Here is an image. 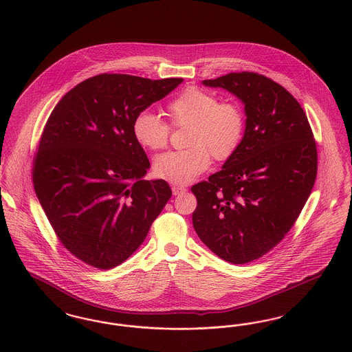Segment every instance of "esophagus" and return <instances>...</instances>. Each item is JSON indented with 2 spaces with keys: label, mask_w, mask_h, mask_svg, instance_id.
<instances>
[{
  "label": "esophagus",
  "mask_w": 352,
  "mask_h": 352,
  "mask_svg": "<svg viewBox=\"0 0 352 352\" xmlns=\"http://www.w3.org/2000/svg\"><path fill=\"white\" fill-rule=\"evenodd\" d=\"M186 187L184 186H173L171 187V191H173V195H179V194H184L186 192Z\"/></svg>",
  "instance_id": "1"
}]
</instances>
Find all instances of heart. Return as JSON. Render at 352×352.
Listing matches in <instances>:
<instances>
[{"label":"heart","mask_w":352,"mask_h":352,"mask_svg":"<svg viewBox=\"0 0 352 352\" xmlns=\"http://www.w3.org/2000/svg\"><path fill=\"white\" fill-rule=\"evenodd\" d=\"M173 126H188L186 151H168L155 157L154 175L174 184H190L210 164L227 161L243 142L245 115L234 100L218 96L199 87H187L166 107ZM132 133L140 146L160 151L168 145L170 126L149 109L140 111L132 122Z\"/></svg>","instance_id":"obj_1"}]
</instances>
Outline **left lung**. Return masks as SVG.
Listing matches in <instances>:
<instances>
[{"label": "left lung", "instance_id": "8db88e82", "mask_svg": "<svg viewBox=\"0 0 352 352\" xmlns=\"http://www.w3.org/2000/svg\"><path fill=\"white\" fill-rule=\"evenodd\" d=\"M203 84L236 95L247 121L223 168L191 187L192 224L220 258L247 264L272 251L300 217L317 178V144L300 102L267 76L241 71Z\"/></svg>", "mask_w": 352, "mask_h": 352}]
</instances>
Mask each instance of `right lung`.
Listing matches in <instances>:
<instances>
[{
  "label": "right lung",
  "instance_id": "obj_1",
  "mask_svg": "<svg viewBox=\"0 0 352 352\" xmlns=\"http://www.w3.org/2000/svg\"><path fill=\"white\" fill-rule=\"evenodd\" d=\"M182 82L100 74L51 112L34 155V190L62 245L87 265L124 263L170 199L166 181L142 178L151 164L132 122Z\"/></svg>",
  "mask_w": 352,
  "mask_h": 352
}]
</instances>
